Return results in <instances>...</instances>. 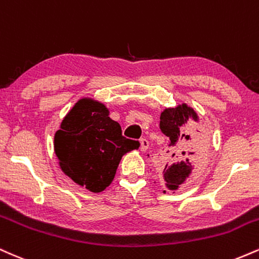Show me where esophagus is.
I'll use <instances>...</instances> for the list:
<instances>
[{"instance_id": "obj_1", "label": "esophagus", "mask_w": 259, "mask_h": 259, "mask_svg": "<svg viewBox=\"0 0 259 259\" xmlns=\"http://www.w3.org/2000/svg\"><path fill=\"white\" fill-rule=\"evenodd\" d=\"M148 148H149V141H148V139H145V138H142L141 139V150L142 151H147Z\"/></svg>"}]
</instances>
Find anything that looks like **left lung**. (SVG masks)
I'll return each mask as SVG.
<instances>
[{"mask_svg": "<svg viewBox=\"0 0 259 259\" xmlns=\"http://www.w3.org/2000/svg\"><path fill=\"white\" fill-rule=\"evenodd\" d=\"M189 120L196 121L197 115L185 104L161 112L160 128L169 138L163 163V179L169 189L184 183L206 154V142Z\"/></svg>", "mask_w": 259, "mask_h": 259, "instance_id": "8db88e82", "label": "left lung"}]
</instances>
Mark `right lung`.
<instances>
[{
	"label": "right lung",
	"mask_w": 259,
	"mask_h": 259,
	"mask_svg": "<svg viewBox=\"0 0 259 259\" xmlns=\"http://www.w3.org/2000/svg\"><path fill=\"white\" fill-rule=\"evenodd\" d=\"M139 145L138 141L123 137L108 109L92 99L78 100L54 136L60 168L93 193L110 185L121 157Z\"/></svg>",
	"instance_id": "right-lung-1"
}]
</instances>
